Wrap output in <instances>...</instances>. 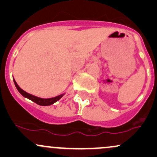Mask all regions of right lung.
Returning <instances> with one entry per match:
<instances>
[{
	"label": "right lung",
	"mask_w": 157,
	"mask_h": 157,
	"mask_svg": "<svg viewBox=\"0 0 157 157\" xmlns=\"http://www.w3.org/2000/svg\"><path fill=\"white\" fill-rule=\"evenodd\" d=\"M13 80H14V83H15L16 88H17V91H19L20 94H21L22 96L26 97V98H27V99H29V100H32V101L35 102V103H37V105H42V106L51 105H52V104L55 103V102L58 101L61 97L64 95V94H62L58 95V96L55 97H52V98H47V99L40 98V97L34 96V95L31 94H29V93L26 92L25 91H23L22 89H21V88L19 87V86L17 85V82H16V81L14 78H13Z\"/></svg>",
	"instance_id": "add662e5"
}]
</instances>
